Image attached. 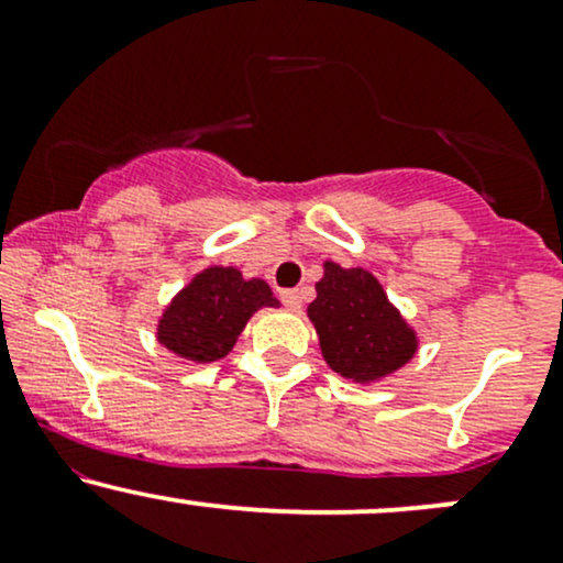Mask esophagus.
<instances>
[{"instance_id": "1", "label": "esophagus", "mask_w": 563, "mask_h": 563, "mask_svg": "<svg viewBox=\"0 0 563 563\" xmlns=\"http://www.w3.org/2000/svg\"><path fill=\"white\" fill-rule=\"evenodd\" d=\"M280 299L290 309V312H299V309H301V294H299V290H283Z\"/></svg>"}]
</instances>
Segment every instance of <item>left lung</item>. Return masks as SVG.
Wrapping results in <instances>:
<instances>
[{"label":"left lung","mask_w":563,"mask_h":563,"mask_svg":"<svg viewBox=\"0 0 563 563\" xmlns=\"http://www.w3.org/2000/svg\"><path fill=\"white\" fill-rule=\"evenodd\" d=\"M322 269L307 314L328 367L357 384H373L410 363L418 352V335L389 301L378 277L335 262H325Z\"/></svg>","instance_id":"obj_1"}]
</instances>
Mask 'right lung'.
Listing matches in <instances>:
<instances>
[{
	"label": "right lung",
	"instance_id": "right-lung-1",
	"mask_svg": "<svg viewBox=\"0 0 563 563\" xmlns=\"http://www.w3.org/2000/svg\"><path fill=\"white\" fill-rule=\"evenodd\" d=\"M277 303L262 277L245 280L235 267H206L164 309L156 339L187 363H217L228 357L251 314Z\"/></svg>",
	"mask_w": 563,
	"mask_h": 563
}]
</instances>
